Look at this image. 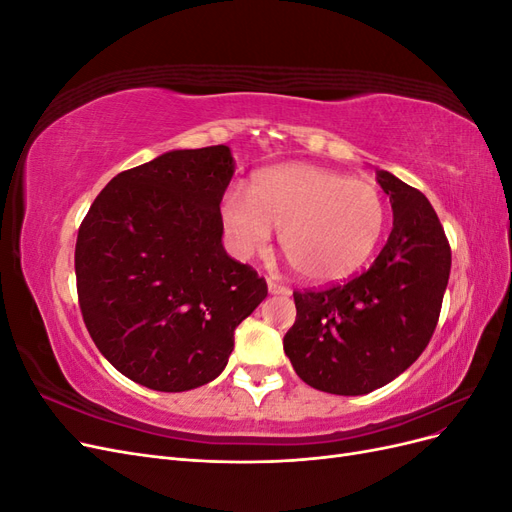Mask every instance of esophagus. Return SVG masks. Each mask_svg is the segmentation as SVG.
<instances>
[{"label":"esophagus","mask_w":512,"mask_h":512,"mask_svg":"<svg viewBox=\"0 0 512 512\" xmlns=\"http://www.w3.org/2000/svg\"><path fill=\"white\" fill-rule=\"evenodd\" d=\"M267 288H269V294H290L288 286H282V284H277L273 280L267 282Z\"/></svg>","instance_id":"1"}]
</instances>
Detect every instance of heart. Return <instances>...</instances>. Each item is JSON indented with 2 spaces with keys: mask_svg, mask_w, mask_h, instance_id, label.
Listing matches in <instances>:
<instances>
[{
  "mask_svg": "<svg viewBox=\"0 0 512 512\" xmlns=\"http://www.w3.org/2000/svg\"><path fill=\"white\" fill-rule=\"evenodd\" d=\"M218 213L232 254L262 252L275 228L286 260L309 282L344 280L359 269L386 224L374 183L303 162L260 170L250 194L228 188Z\"/></svg>",
  "mask_w": 512,
  "mask_h": 512,
  "instance_id": "obj_1",
  "label": "heart"
}]
</instances>
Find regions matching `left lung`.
Here are the masks:
<instances>
[{
  "instance_id": "obj_1",
  "label": "left lung",
  "mask_w": 512,
  "mask_h": 512,
  "mask_svg": "<svg viewBox=\"0 0 512 512\" xmlns=\"http://www.w3.org/2000/svg\"><path fill=\"white\" fill-rule=\"evenodd\" d=\"M393 230L365 273L344 286L294 292L297 320L284 352L318 391L365 395L389 384L421 356L440 318L451 247L431 203L378 170Z\"/></svg>"
}]
</instances>
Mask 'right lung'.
<instances>
[{"mask_svg":"<svg viewBox=\"0 0 512 512\" xmlns=\"http://www.w3.org/2000/svg\"><path fill=\"white\" fill-rule=\"evenodd\" d=\"M230 147L173 149L123 170L79 228L76 290L104 359L153 391L218 378L235 329L267 297L258 273L222 245Z\"/></svg>","mask_w":512,"mask_h":512,"instance_id":"add662e5","label":"right lung"}]
</instances>
